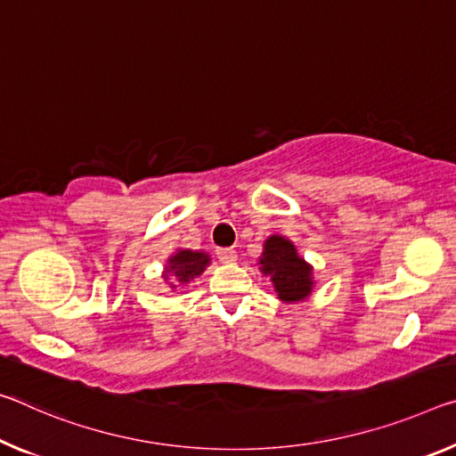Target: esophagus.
<instances>
[{
	"label": "esophagus",
	"instance_id": "esophagus-1",
	"mask_svg": "<svg viewBox=\"0 0 456 456\" xmlns=\"http://www.w3.org/2000/svg\"><path fill=\"white\" fill-rule=\"evenodd\" d=\"M216 257H219V262L223 264H231L237 259V251L231 248H216Z\"/></svg>",
	"mask_w": 456,
	"mask_h": 456
}]
</instances>
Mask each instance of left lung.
Wrapping results in <instances>:
<instances>
[{"label":"left lung","instance_id":"8db88e82","mask_svg":"<svg viewBox=\"0 0 456 456\" xmlns=\"http://www.w3.org/2000/svg\"><path fill=\"white\" fill-rule=\"evenodd\" d=\"M259 264H262V272L272 276L273 288L281 300H302L313 290L310 265L296 254L294 245L284 237L273 235L265 241Z\"/></svg>","mask_w":456,"mask_h":456}]
</instances>
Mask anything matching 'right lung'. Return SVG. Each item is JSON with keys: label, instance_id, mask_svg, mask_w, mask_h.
Listing matches in <instances>:
<instances>
[{"label": "right lung", "instance_id": "add662e5", "mask_svg": "<svg viewBox=\"0 0 456 456\" xmlns=\"http://www.w3.org/2000/svg\"><path fill=\"white\" fill-rule=\"evenodd\" d=\"M208 264V256L202 254V251H191V249H180L176 256L168 259V267H166V273H170L172 278V288L176 284H189L192 278H197L202 273ZM168 280V276H164Z\"/></svg>", "mask_w": 456, "mask_h": 456}]
</instances>
